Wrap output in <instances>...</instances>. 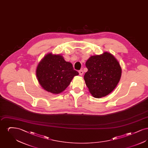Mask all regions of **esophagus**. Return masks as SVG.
<instances>
[{
	"instance_id": "34e87169",
	"label": "esophagus",
	"mask_w": 148,
	"mask_h": 148,
	"mask_svg": "<svg viewBox=\"0 0 148 148\" xmlns=\"http://www.w3.org/2000/svg\"><path fill=\"white\" fill-rule=\"evenodd\" d=\"M79 75H80L82 76L83 74V73H84V71H82V70H80V71H79Z\"/></svg>"
}]
</instances>
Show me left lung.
Wrapping results in <instances>:
<instances>
[{"label":"left lung","instance_id":"left-lung-1","mask_svg":"<svg viewBox=\"0 0 148 148\" xmlns=\"http://www.w3.org/2000/svg\"><path fill=\"white\" fill-rule=\"evenodd\" d=\"M84 79L89 91L96 98L109 94L116 88L121 75L119 62L111 53L91 56L86 62Z\"/></svg>","mask_w":148,"mask_h":148}]
</instances>
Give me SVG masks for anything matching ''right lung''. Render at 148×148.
<instances>
[{
	"mask_svg": "<svg viewBox=\"0 0 148 148\" xmlns=\"http://www.w3.org/2000/svg\"><path fill=\"white\" fill-rule=\"evenodd\" d=\"M79 75L72 64L66 62L60 54H47L38 64L36 75L42 88L54 94L64 92L74 77Z\"/></svg>",
	"mask_w": 148,
	"mask_h": 148,
	"instance_id": "right-lung-1",
	"label": "right lung"
}]
</instances>
